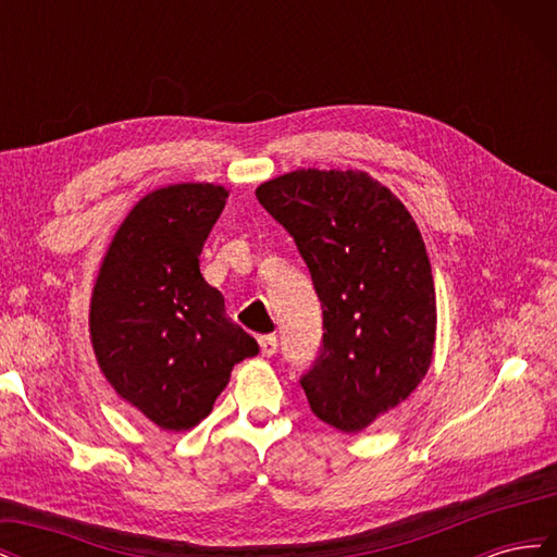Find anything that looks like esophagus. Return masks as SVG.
<instances>
[{"label":"esophagus","mask_w":557,"mask_h":557,"mask_svg":"<svg viewBox=\"0 0 557 557\" xmlns=\"http://www.w3.org/2000/svg\"><path fill=\"white\" fill-rule=\"evenodd\" d=\"M258 344H260V350H262V356H264V358H272L274 352H276V348H278V339H276L274 334H264V336H260Z\"/></svg>","instance_id":"esophagus-1"}]
</instances>
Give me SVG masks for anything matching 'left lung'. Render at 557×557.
I'll use <instances>...</instances> for the list:
<instances>
[{
    "label": "left lung",
    "instance_id": "obj_1",
    "mask_svg": "<svg viewBox=\"0 0 557 557\" xmlns=\"http://www.w3.org/2000/svg\"><path fill=\"white\" fill-rule=\"evenodd\" d=\"M256 195L293 237L323 309L320 350L299 385L318 420L360 432L407 399L432 362L436 301L423 237L364 172L299 170Z\"/></svg>",
    "mask_w": 557,
    "mask_h": 557
}]
</instances>
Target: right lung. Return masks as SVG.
Wrapping results in <instances>:
<instances>
[{
	"instance_id": "obj_1",
	"label": "right lung",
	"mask_w": 557,
	"mask_h": 557,
	"mask_svg": "<svg viewBox=\"0 0 557 557\" xmlns=\"http://www.w3.org/2000/svg\"><path fill=\"white\" fill-rule=\"evenodd\" d=\"M227 199L209 183L146 195L115 232L92 293L90 334L115 393L160 430H190L258 342L225 315L199 252Z\"/></svg>"
}]
</instances>
